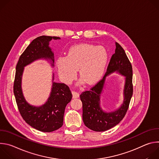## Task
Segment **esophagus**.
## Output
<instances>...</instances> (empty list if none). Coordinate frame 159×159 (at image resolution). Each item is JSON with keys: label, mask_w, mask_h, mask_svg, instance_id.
<instances>
[{"label": "esophagus", "mask_w": 159, "mask_h": 159, "mask_svg": "<svg viewBox=\"0 0 159 159\" xmlns=\"http://www.w3.org/2000/svg\"><path fill=\"white\" fill-rule=\"evenodd\" d=\"M72 96H73V98L74 99H75V98H78L79 97V94L75 91H72Z\"/></svg>", "instance_id": "obj_1"}]
</instances>
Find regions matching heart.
Masks as SVG:
<instances>
[{"label":"heart","instance_id":"b5f03b06","mask_svg":"<svg viewBox=\"0 0 159 159\" xmlns=\"http://www.w3.org/2000/svg\"><path fill=\"white\" fill-rule=\"evenodd\" d=\"M107 61L108 54L103 47L82 43L71 47L66 57L57 58L56 65L59 77L65 84L73 82L79 70L80 84L94 85L102 79Z\"/></svg>","mask_w":159,"mask_h":159}]
</instances>
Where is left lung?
<instances>
[{
	"instance_id": "obj_1",
	"label": "left lung",
	"mask_w": 159,
	"mask_h": 159,
	"mask_svg": "<svg viewBox=\"0 0 159 159\" xmlns=\"http://www.w3.org/2000/svg\"><path fill=\"white\" fill-rule=\"evenodd\" d=\"M116 72L125 77L124 99L121 106L109 113L100 107V95L103 91L106 77ZM133 70L131 64L121 45L116 42L115 53L111 57L107 71L102 79L89 90L80 95L82 102V118L85 125L95 131H104L117 125L125 117L133 95Z\"/></svg>"
}]
</instances>
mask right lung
Segmentation results:
<instances>
[{"instance_id":"obj_1","label":"right lung","mask_w":159,"mask_h":159,"mask_svg":"<svg viewBox=\"0 0 159 159\" xmlns=\"http://www.w3.org/2000/svg\"><path fill=\"white\" fill-rule=\"evenodd\" d=\"M60 39L48 36L36 38L20 56L16 68L14 94L20 114L29 125L43 132H52L62 126L65 107L72 98L71 91L66 84L53 82V74L52 87L47 101L41 106H33L26 101L22 93V76L25 66L37 60H49L54 66V54L49 43L52 39Z\"/></svg>"}]
</instances>
